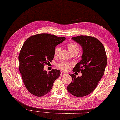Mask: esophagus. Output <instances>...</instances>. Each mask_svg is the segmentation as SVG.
<instances>
[{
  "instance_id": "obj_1",
  "label": "esophagus",
  "mask_w": 120,
  "mask_h": 120,
  "mask_svg": "<svg viewBox=\"0 0 120 120\" xmlns=\"http://www.w3.org/2000/svg\"><path fill=\"white\" fill-rule=\"evenodd\" d=\"M66 74H67L66 73H64V72H61V73H60V76H64L66 75Z\"/></svg>"
}]
</instances>
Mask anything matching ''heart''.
Masks as SVG:
<instances>
[{
	"mask_svg": "<svg viewBox=\"0 0 120 120\" xmlns=\"http://www.w3.org/2000/svg\"><path fill=\"white\" fill-rule=\"evenodd\" d=\"M67 48L70 51V52L72 54L74 53H78L79 52V45L75 42H70L67 44ZM60 47H56L55 48L54 50V55L55 56H57L59 54L60 51ZM71 65V64H68L65 62H61L59 64L57 65V66L60 69L66 71H68L69 69L70 66Z\"/></svg>",
	"mask_w": 120,
	"mask_h": 120,
	"instance_id": "b5f03b06",
	"label": "heart"
}]
</instances>
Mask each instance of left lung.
I'll list each match as a JSON object with an SVG mask.
<instances>
[{"label": "left lung", "mask_w": 120, "mask_h": 120, "mask_svg": "<svg viewBox=\"0 0 120 120\" xmlns=\"http://www.w3.org/2000/svg\"><path fill=\"white\" fill-rule=\"evenodd\" d=\"M72 39L82 49V59L73 71H81L82 75L76 77L71 74L72 81L67 89L72 95L82 97L93 92L103 76L107 64L106 54L104 45L96 38L80 36Z\"/></svg>", "instance_id": "left-lung-1"}]
</instances>
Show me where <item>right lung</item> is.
Wrapping results in <instances>:
<instances>
[{"mask_svg":"<svg viewBox=\"0 0 120 120\" xmlns=\"http://www.w3.org/2000/svg\"><path fill=\"white\" fill-rule=\"evenodd\" d=\"M65 40L64 37L41 34L24 42L19 56V70L25 87L32 94L41 97L52 89L60 71L55 69L47 73L43 67L54 59L56 46Z\"/></svg>","mask_w":120,"mask_h":120,"instance_id":"obj_1","label":"right lung"}]
</instances>
